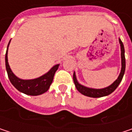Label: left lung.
<instances>
[{"label":"left lung","mask_w":132,"mask_h":132,"mask_svg":"<svg viewBox=\"0 0 132 132\" xmlns=\"http://www.w3.org/2000/svg\"><path fill=\"white\" fill-rule=\"evenodd\" d=\"M119 43H120V47H121V72L119 74V77L117 78V79L112 83L110 86L103 88V89H93V88H89V87H86L82 84H80L77 79H76V72H74L73 73V81L76 86V88L77 89V90L80 93H82V95H86V96H89V97H92V98H100V97H103V96H106L110 95L112 92H113L116 88L119 86L120 84L123 76L125 74V48H124V45L121 42V40L120 38H119Z\"/></svg>","instance_id":"1"}]
</instances>
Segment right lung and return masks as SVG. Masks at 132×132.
<instances>
[{
	"label": "right lung",
	"mask_w": 132,
	"mask_h": 132,
	"mask_svg": "<svg viewBox=\"0 0 132 132\" xmlns=\"http://www.w3.org/2000/svg\"><path fill=\"white\" fill-rule=\"evenodd\" d=\"M10 43L11 40L7 45V52L5 55V65H6V69L8 75V78L11 82L12 83V85L18 91L29 95H39L46 92L50 89V86L53 82L55 72L58 69L60 64H56L53 66L46 73L43 74V76L38 78L33 79H20L15 76V74L12 72L8 63L7 51H8Z\"/></svg>",
	"instance_id": "add662e5"
}]
</instances>
